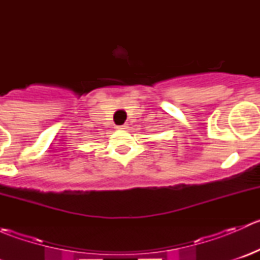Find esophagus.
Wrapping results in <instances>:
<instances>
[{
  "instance_id": "34e87169",
  "label": "esophagus",
  "mask_w": 260,
  "mask_h": 260,
  "mask_svg": "<svg viewBox=\"0 0 260 260\" xmlns=\"http://www.w3.org/2000/svg\"><path fill=\"white\" fill-rule=\"evenodd\" d=\"M128 124L127 123H124V124H122V125H117V129H128Z\"/></svg>"
}]
</instances>
